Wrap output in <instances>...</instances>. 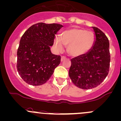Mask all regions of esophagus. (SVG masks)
Segmentation results:
<instances>
[{"label":"esophagus","mask_w":121,"mask_h":121,"mask_svg":"<svg viewBox=\"0 0 121 121\" xmlns=\"http://www.w3.org/2000/svg\"><path fill=\"white\" fill-rule=\"evenodd\" d=\"M66 59V57L64 56H61V61H63L65 60Z\"/></svg>","instance_id":"1"}]
</instances>
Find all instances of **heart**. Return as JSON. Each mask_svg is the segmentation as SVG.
Returning a JSON list of instances; mask_svg holds the SVG:
<instances>
[{
  "label": "heart",
  "instance_id": "1",
  "mask_svg": "<svg viewBox=\"0 0 121 121\" xmlns=\"http://www.w3.org/2000/svg\"><path fill=\"white\" fill-rule=\"evenodd\" d=\"M95 36L91 31L79 28H73L63 32L61 39L56 38L54 45L58 51H61L64 45L67 47V52L72 56H81L92 47Z\"/></svg>",
  "mask_w": 121,
  "mask_h": 121
}]
</instances>
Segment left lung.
<instances>
[{"mask_svg": "<svg viewBox=\"0 0 121 121\" xmlns=\"http://www.w3.org/2000/svg\"><path fill=\"white\" fill-rule=\"evenodd\" d=\"M93 46L86 54L71 60L69 76L72 83L82 89H91L100 85L110 69V43L106 35L97 27Z\"/></svg>", "mask_w": 121, "mask_h": 121, "instance_id": "8db88e82", "label": "left lung"}]
</instances>
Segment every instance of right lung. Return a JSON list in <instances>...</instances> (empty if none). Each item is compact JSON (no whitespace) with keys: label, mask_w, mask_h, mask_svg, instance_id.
<instances>
[{"label":"right lung","mask_w":121,"mask_h":121,"mask_svg":"<svg viewBox=\"0 0 121 121\" xmlns=\"http://www.w3.org/2000/svg\"><path fill=\"white\" fill-rule=\"evenodd\" d=\"M62 26L39 22L23 34L17 50V69L26 83L33 86L45 83L60 64L61 56L52 54L50 46Z\"/></svg>","instance_id":"add662e5"}]
</instances>
